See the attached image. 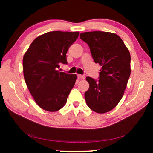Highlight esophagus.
<instances>
[{
    "label": "esophagus",
    "mask_w": 153,
    "mask_h": 153,
    "mask_svg": "<svg viewBox=\"0 0 153 153\" xmlns=\"http://www.w3.org/2000/svg\"><path fill=\"white\" fill-rule=\"evenodd\" d=\"M77 76H78V78L80 79H85V76H84V75L78 74V75H77Z\"/></svg>",
    "instance_id": "1"
}]
</instances>
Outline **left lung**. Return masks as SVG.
I'll use <instances>...</instances> for the list:
<instances>
[{
    "mask_svg": "<svg viewBox=\"0 0 153 153\" xmlns=\"http://www.w3.org/2000/svg\"><path fill=\"white\" fill-rule=\"evenodd\" d=\"M80 38L89 46L95 63L102 69L99 79L86 77L89 88L85 92L88 107L99 114L110 111L124 94L130 76L131 57L129 50L118 35L102 31L85 32Z\"/></svg>",
    "mask_w": 153,
    "mask_h": 153,
    "instance_id": "8db88e82",
    "label": "left lung"
}]
</instances>
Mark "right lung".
I'll list each match as a JSON object with an SVG mask.
<instances>
[{
    "instance_id": "right-lung-1",
    "label": "right lung",
    "mask_w": 153,
    "mask_h": 153,
    "mask_svg": "<svg viewBox=\"0 0 153 153\" xmlns=\"http://www.w3.org/2000/svg\"><path fill=\"white\" fill-rule=\"evenodd\" d=\"M79 32L51 31L37 37L23 58L24 79L39 107L56 111L65 105L77 76L60 72L68 64L66 53L76 40Z\"/></svg>"
}]
</instances>
